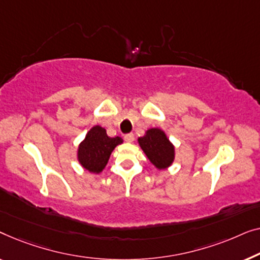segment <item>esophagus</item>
I'll return each instance as SVG.
<instances>
[{"mask_svg":"<svg viewBox=\"0 0 260 260\" xmlns=\"http://www.w3.org/2000/svg\"><path fill=\"white\" fill-rule=\"evenodd\" d=\"M123 138H125V140H126L127 142H133V141H134V134H133V133L126 134Z\"/></svg>","mask_w":260,"mask_h":260,"instance_id":"obj_1","label":"esophagus"}]
</instances>
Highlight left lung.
Listing matches in <instances>:
<instances>
[{
  "instance_id": "obj_1",
  "label": "left lung",
  "mask_w": 260,
  "mask_h": 260,
  "mask_svg": "<svg viewBox=\"0 0 260 260\" xmlns=\"http://www.w3.org/2000/svg\"><path fill=\"white\" fill-rule=\"evenodd\" d=\"M138 141L149 161L159 170H164L173 162L174 147L161 129H148L146 135L139 138Z\"/></svg>"
}]
</instances>
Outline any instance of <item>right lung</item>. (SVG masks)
<instances>
[{
  "label": "right lung",
  "instance_id": "1",
  "mask_svg": "<svg viewBox=\"0 0 260 260\" xmlns=\"http://www.w3.org/2000/svg\"><path fill=\"white\" fill-rule=\"evenodd\" d=\"M121 142V138L108 137L105 128L94 126L79 146V161L87 171L100 173L107 165L113 149Z\"/></svg>",
  "mask_w": 260,
  "mask_h": 260
}]
</instances>
